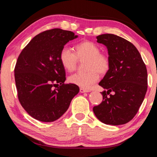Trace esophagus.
<instances>
[{"instance_id": "34e87169", "label": "esophagus", "mask_w": 157, "mask_h": 157, "mask_svg": "<svg viewBox=\"0 0 157 157\" xmlns=\"http://www.w3.org/2000/svg\"><path fill=\"white\" fill-rule=\"evenodd\" d=\"M90 92V90H86L84 88H80V92L81 93H85V92Z\"/></svg>"}]
</instances>
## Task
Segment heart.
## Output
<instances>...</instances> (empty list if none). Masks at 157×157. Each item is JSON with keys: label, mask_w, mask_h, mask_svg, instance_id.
<instances>
[{"label": "heart", "mask_w": 157, "mask_h": 157, "mask_svg": "<svg viewBox=\"0 0 157 157\" xmlns=\"http://www.w3.org/2000/svg\"><path fill=\"white\" fill-rule=\"evenodd\" d=\"M60 62L67 71H73L76 67L77 59H87L86 73H76L69 77L71 83L81 88L89 89L98 81L100 74H105L109 70L110 62L105 54H101L99 47L91 41H83L75 46V53L63 47L59 54Z\"/></svg>", "instance_id": "obj_1"}]
</instances>
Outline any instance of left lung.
I'll use <instances>...</instances> for the list:
<instances>
[{
    "label": "left lung",
    "instance_id": "left-lung-1",
    "mask_svg": "<svg viewBox=\"0 0 157 157\" xmlns=\"http://www.w3.org/2000/svg\"><path fill=\"white\" fill-rule=\"evenodd\" d=\"M97 38L108 49L110 67L98 83L107 91L101 92L103 101L93 108V112L105 124H125L135 116L144 100L147 89L146 66L138 49L125 38L112 34ZM110 92L113 94L110 95Z\"/></svg>",
    "mask_w": 157,
    "mask_h": 157
}]
</instances>
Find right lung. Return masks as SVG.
I'll use <instances>...</instances> for the list:
<instances>
[{"instance_id":"add662e5","label":"right lung","mask_w":157,"mask_h":157,"mask_svg":"<svg viewBox=\"0 0 157 157\" xmlns=\"http://www.w3.org/2000/svg\"><path fill=\"white\" fill-rule=\"evenodd\" d=\"M78 36L56 28L43 32L27 44L18 58L14 77L18 98L30 116L42 122L54 121L67 110L79 87L65 84L60 62L61 49ZM57 84L59 85L54 89Z\"/></svg>"}]
</instances>
